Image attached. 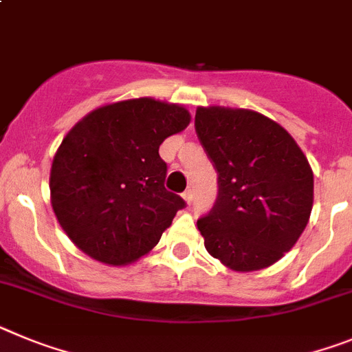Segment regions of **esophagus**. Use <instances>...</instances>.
I'll list each match as a JSON object with an SVG mask.
<instances>
[{"mask_svg":"<svg viewBox=\"0 0 352 352\" xmlns=\"http://www.w3.org/2000/svg\"><path fill=\"white\" fill-rule=\"evenodd\" d=\"M182 198L186 200V204H191V201L195 200V191L193 189H186L184 195H182Z\"/></svg>","mask_w":352,"mask_h":352,"instance_id":"34e87169","label":"esophagus"}]
</instances>
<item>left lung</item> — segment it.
<instances>
[{"instance_id": "obj_1", "label": "left lung", "mask_w": 352, "mask_h": 352, "mask_svg": "<svg viewBox=\"0 0 352 352\" xmlns=\"http://www.w3.org/2000/svg\"><path fill=\"white\" fill-rule=\"evenodd\" d=\"M195 129L218 172V198L197 223L206 250L239 273L273 265L310 219L307 157L282 125L252 109L200 106Z\"/></svg>"}]
</instances>
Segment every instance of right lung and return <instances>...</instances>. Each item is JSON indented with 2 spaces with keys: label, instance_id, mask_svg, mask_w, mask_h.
I'll use <instances>...</instances> for the list:
<instances>
[{
  "label": "right lung",
  "instance_id": "right-lung-1",
  "mask_svg": "<svg viewBox=\"0 0 352 352\" xmlns=\"http://www.w3.org/2000/svg\"><path fill=\"white\" fill-rule=\"evenodd\" d=\"M189 122L180 104L140 97L94 109L67 133L49 189L58 223L81 252L125 265L159 243L186 207L164 188L159 145Z\"/></svg>",
  "mask_w": 352,
  "mask_h": 352
}]
</instances>
